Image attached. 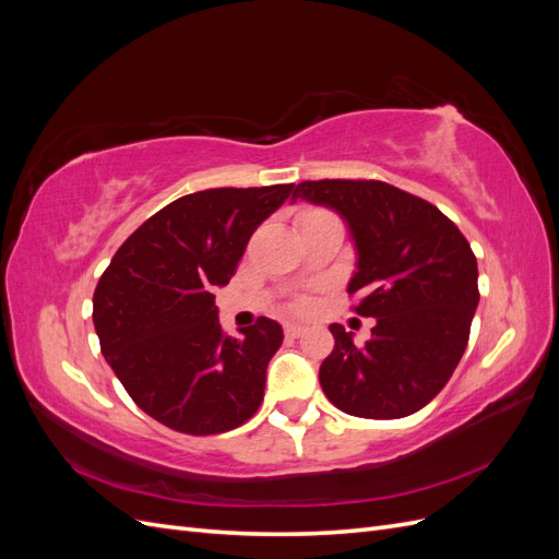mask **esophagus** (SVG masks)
<instances>
[{
  "instance_id": "obj_1",
  "label": "esophagus",
  "mask_w": 559,
  "mask_h": 559,
  "mask_svg": "<svg viewBox=\"0 0 559 559\" xmlns=\"http://www.w3.org/2000/svg\"><path fill=\"white\" fill-rule=\"evenodd\" d=\"M302 333H306V326H302V324H284V335L286 337H298Z\"/></svg>"
}]
</instances>
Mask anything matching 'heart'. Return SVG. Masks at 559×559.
I'll return each instance as SVG.
<instances>
[{
    "instance_id": "obj_1",
    "label": "heart",
    "mask_w": 559,
    "mask_h": 559,
    "mask_svg": "<svg viewBox=\"0 0 559 559\" xmlns=\"http://www.w3.org/2000/svg\"><path fill=\"white\" fill-rule=\"evenodd\" d=\"M317 214H324V212H317V210H314V212H306V214H302V218H308V216H317ZM302 218H300V222H302ZM296 308H298V310H306V308H308V300H306V298L298 300V302H296Z\"/></svg>"
}]
</instances>
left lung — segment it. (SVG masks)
Segmentation results:
<instances>
[{
  "instance_id": "obj_1",
  "label": "left lung",
  "mask_w": 559,
  "mask_h": 559,
  "mask_svg": "<svg viewBox=\"0 0 559 559\" xmlns=\"http://www.w3.org/2000/svg\"><path fill=\"white\" fill-rule=\"evenodd\" d=\"M341 214L357 249L347 294L376 317L366 345L331 324L335 347L319 366L326 399L354 417L399 419L441 392L460 364L478 308L471 245L431 202L384 181H302L292 202Z\"/></svg>"
}]
</instances>
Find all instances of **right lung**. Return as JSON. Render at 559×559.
I'll use <instances>...</instances> for the list:
<instances>
[{
  "mask_svg": "<svg viewBox=\"0 0 559 559\" xmlns=\"http://www.w3.org/2000/svg\"><path fill=\"white\" fill-rule=\"evenodd\" d=\"M292 191L294 183H275L183 195L146 218L99 277V349L130 399L160 425L210 436L259 411L282 326L261 317L240 337L226 335L214 292Z\"/></svg>",
  "mask_w": 559,
  "mask_h": 559,
  "instance_id": "right-lung-1",
  "label": "right lung"
}]
</instances>
